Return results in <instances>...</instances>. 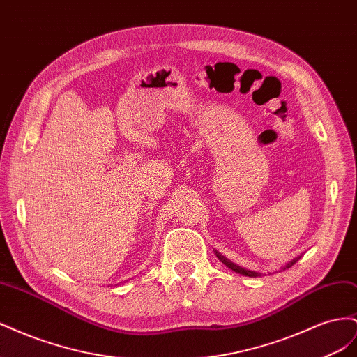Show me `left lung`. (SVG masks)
<instances>
[{
  "label": "left lung",
  "mask_w": 357,
  "mask_h": 357,
  "mask_svg": "<svg viewBox=\"0 0 357 357\" xmlns=\"http://www.w3.org/2000/svg\"><path fill=\"white\" fill-rule=\"evenodd\" d=\"M215 255H218V257L220 259V261L226 265V266H228V268H231L232 269V271H235V273H238V274H243V275H248V277H257L259 274L257 273H253V271H248V269H244V268H240L238 265H235V264H232V262H229L228 261V259H225L222 255H219V253H215ZM299 259V257H298ZM298 259H295V261H291L290 264H287L286 265V268H289V266H291V265H294L296 261H298ZM284 268V269H286Z\"/></svg>",
  "instance_id": "1"
}]
</instances>
